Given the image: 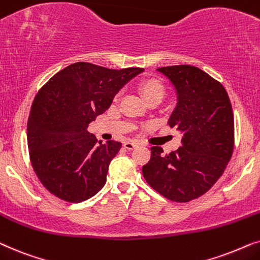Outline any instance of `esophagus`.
<instances>
[{"instance_id":"esophagus-1","label":"esophagus","mask_w":260,"mask_h":260,"mask_svg":"<svg viewBox=\"0 0 260 260\" xmlns=\"http://www.w3.org/2000/svg\"><path fill=\"white\" fill-rule=\"evenodd\" d=\"M124 148H127V150H133V148L137 147V143H134V141H126V143L123 144Z\"/></svg>"}]
</instances>
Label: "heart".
<instances>
[{
	"instance_id": "obj_1",
	"label": "heart",
	"mask_w": 260,
	"mask_h": 260,
	"mask_svg": "<svg viewBox=\"0 0 260 260\" xmlns=\"http://www.w3.org/2000/svg\"><path fill=\"white\" fill-rule=\"evenodd\" d=\"M139 89L143 92L144 98L150 100L152 98H160L165 94V86L161 81L157 78H146L139 83Z\"/></svg>"
}]
</instances>
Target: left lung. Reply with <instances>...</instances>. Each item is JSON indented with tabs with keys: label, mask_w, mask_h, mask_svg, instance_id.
<instances>
[{
	"label": "left lung",
	"mask_w": 260,
	"mask_h": 260,
	"mask_svg": "<svg viewBox=\"0 0 260 260\" xmlns=\"http://www.w3.org/2000/svg\"><path fill=\"white\" fill-rule=\"evenodd\" d=\"M158 71L177 90V107L168 123L183 134V145L169 154L151 147L143 175L166 199L189 202L215 184L233 154V110L223 85L201 69L172 65Z\"/></svg>",
	"instance_id": "left-lung-1"
}]
</instances>
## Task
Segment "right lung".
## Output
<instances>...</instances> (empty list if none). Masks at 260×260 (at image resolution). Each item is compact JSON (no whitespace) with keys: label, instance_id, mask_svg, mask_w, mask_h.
<instances>
[{"label":"right lung","instance_id":"obj_1","mask_svg":"<svg viewBox=\"0 0 260 260\" xmlns=\"http://www.w3.org/2000/svg\"><path fill=\"white\" fill-rule=\"evenodd\" d=\"M143 71L79 61L41 86L30 107L27 144L34 172L52 195L79 203L103 188L108 166L122 144L98 141L88 132L89 123L109 108L129 79Z\"/></svg>","mask_w":260,"mask_h":260}]
</instances>
